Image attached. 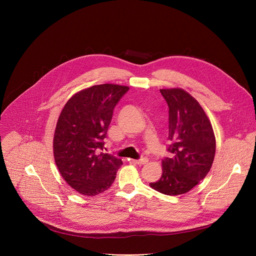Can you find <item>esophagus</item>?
<instances>
[{"label":"esophagus","instance_id":"1","mask_svg":"<svg viewBox=\"0 0 256 256\" xmlns=\"http://www.w3.org/2000/svg\"><path fill=\"white\" fill-rule=\"evenodd\" d=\"M138 165H144V164H146L148 162V158H146V157H142L140 159H138V160H136L134 161Z\"/></svg>","mask_w":256,"mask_h":256}]
</instances>
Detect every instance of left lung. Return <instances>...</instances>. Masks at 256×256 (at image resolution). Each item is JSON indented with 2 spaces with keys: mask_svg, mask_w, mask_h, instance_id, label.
Wrapping results in <instances>:
<instances>
[{
  "mask_svg": "<svg viewBox=\"0 0 256 256\" xmlns=\"http://www.w3.org/2000/svg\"><path fill=\"white\" fill-rule=\"evenodd\" d=\"M169 107V134L167 151L171 157L162 161L163 173L151 182L155 190L178 196L188 192L200 184L214 162L216 138L206 112L186 91L161 89Z\"/></svg>",
  "mask_w": 256,
  "mask_h": 256,
  "instance_id": "1",
  "label": "left lung"
}]
</instances>
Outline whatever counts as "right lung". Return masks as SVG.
<instances>
[{"mask_svg": "<svg viewBox=\"0 0 256 256\" xmlns=\"http://www.w3.org/2000/svg\"><path fill=\"white\" fill-rule=\"evenodd\" d=\"M128 89L114 84L92 86L72 96L60 114L54 161L66 184L83 196L107 190L122 165L120 159L101 151L114 109Z\"/></svg>", "mask_w": 256, "mask_h": 256, "instance_id": "add662e5", "label": "right lung"}]
</instances>
